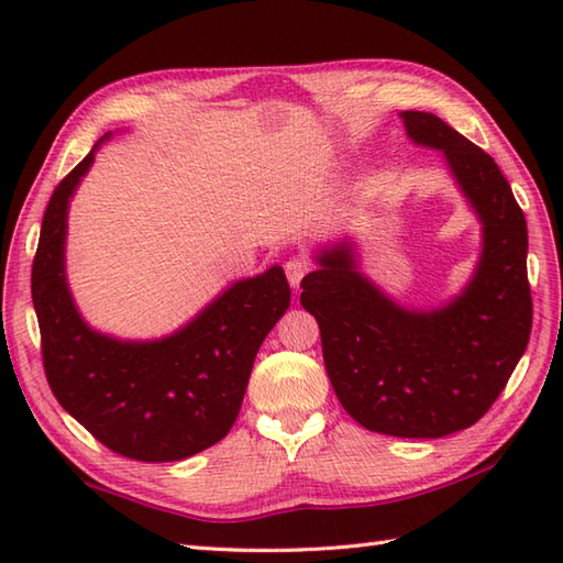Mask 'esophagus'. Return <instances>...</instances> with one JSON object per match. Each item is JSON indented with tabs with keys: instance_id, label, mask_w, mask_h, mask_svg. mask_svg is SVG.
Here are the masks:
<instances>
[{
	"instance_id": "obj_1",
	"label": "esophagus",
	"mask_w": 563,
	"mask_h": 563,
	"mask_svg": "<svg viewBox=\"0 0 563 563\" xmlns=\"http://www.w3.org/2000/svg\"><path fill=\"white\" fill-rule=\"evenodd\" d=\"M307 271H309V263L305 258H290L288 263H285V275H288L290 288L295 292L300 290V283H302V278L307 275Z\"/></svg>"
}]
</instances>
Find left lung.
Wrapping results in <instances>:
<instances>
[{"instance_id":"left-lung-1","label":"left lung","mask_w":563,"mask_h":563,"mask_svg":"<svg viewBox=\"0 0 563 563\" xmlns=\"http://www.w3.org/2000/svg\"><path fill=\"white\" fill-rule=\"evenodd\" d=\"M416 145L442 150L482 222L466 288L438 309H404L357 271L355 249H321L300 302L321 331L327 375L357 423L394 438H442L492 409L532 329L528 224L494 157L433 113L404 111Z\"/></svg>"}]
</instances>
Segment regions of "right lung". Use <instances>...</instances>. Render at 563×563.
Returning <instances> with one entry per match:
<instances>
[{"label":"right lung","instance_id":"1","mask_svg":"<svg viewBox=\"0 0 563 563\" xmlns=\"http://www.w3.org/2000/svg\"><path fill=\"white\" fill-rule=\"evenodd\" d=\"M106 137L57 184L43 214L31 295L45 377L109 450L137 462L186 460L230 433L261 343L290 307V285L280 266L239 280L159 341L93 331L67 288L65 234L69 198Z\"/></svg>","mask_w":563,"mask_h":563}]
</instances>
